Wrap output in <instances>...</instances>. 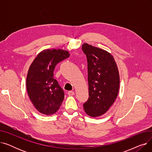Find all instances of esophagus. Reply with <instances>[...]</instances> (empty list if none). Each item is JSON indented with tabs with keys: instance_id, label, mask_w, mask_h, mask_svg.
<instances>
[{
	"instance_id": "obj_1",
	"label": "esophagus",
	"mask_w": 152,
	"mask_h": 152,
	"mask_svg": "<svg viewBox=\"0 0 152 152\" xmlns=\"http://www.w3.org/2000/svg\"><path fill=\"white\" fill-rule=\"evenodd\" d=\"M68 94L69 96H73V95H75V92L73 91H69L68 92Z\"/></svg>"
}]
</instances>
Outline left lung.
<instances>
[{"label":"left lung","mask_w":152,"mask_h":152,"mask_svg":"<svg viewBox=\"0 0 152 152\" xmlns=\"http://www.w3.org/2000/svg\"><path fill=\"white\" fill-rule=\"evenodd\" d=\"M82 50L87 59L89 95L83 108L87 115L96 118L107 113L118 96L119 71L110 52L87 43Z\"/></svg>","instance_id":"obj_1"}]
</instances>
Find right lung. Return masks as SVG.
Returning a JSON list of instances; mask_svg holds the SVG:
<instances>
[{"label": "right lung", "instance_id": "add662e5", "mask_svg": "<svg viewBox=\"0 0 152 152\" xmlns=\"http://www.w3.org/2000/svg\"><path fill=\"white\" fill-rule=\"evenodd\" d=\"M69 57L67 50L45 49L31 64L26 77L27 92L35 108L43 115L55 114L61 105L65 95L53 77V71L58 63Z\"/></svg>", "mask_w": 152, "mask_h": 152}]
</instances>
